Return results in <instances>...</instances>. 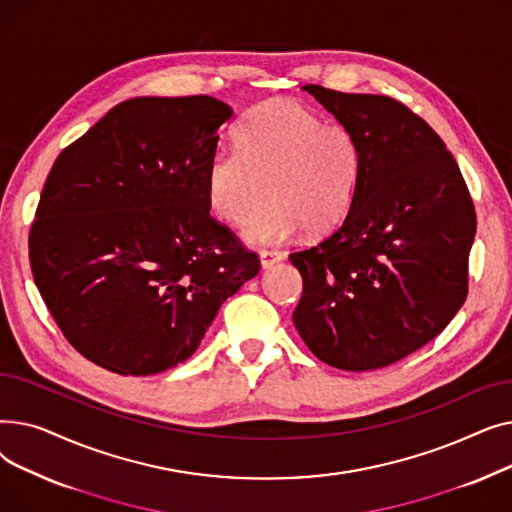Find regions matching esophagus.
Wrapping results in <instances>:
<instances>
[{
	"mask_svg": "<svg viewBox=\"0 0 512 512\" xmlns=\"http://www.w3.org/2000/svg\"><path fill=\"white\" fill-rule=\"evenodd\" d=\"M259 257H261V265L267 270V267H272L274 263L282 261V259H284V253H282V251H276V249H261Z\"/></svg>",
	"mask_w": 512,
	"mask_h": 512,
	"instance_id": "34e87169",
	"label": "esophagus"
}]
</instances>
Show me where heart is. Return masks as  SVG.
<instances>
[{"instance_id":"1","label":"heart","mask_w":512,"mask_h":512,"mask_svg":"<svg viewBox=\"0 0 512 512\" xmlns=\"http://www.w3.org/2000/svg\"><path fill=\"white\" fill-rule=\"evenodd\" d=\"M363 174V151L342 124H324L292 99L249 110L236 126V149L209 157L205 195L226 224L247 222L253 242H280L303 228L326 234L351 211Z\"/></svg>"}]
</instances>
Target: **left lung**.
<instances>
[{
	"mask_svg": "<svg viewBox=\"0 0 512 512\" xmlns=\"http://www.w3.org/2000/svg\"><path fill=\"white\" fill-rule=\"evenodd\" d=\"M363 151L344 222L290 253L303 276L294 326L344 371L388 367L436 338L469 292L475 207L436 130L388 95L305 85Z\"/></svg>",
	"mask_w": 512,
	"mask_h": 512,
	"instance_id": "obj_1",
	"label": "left lung"
}]
</instances>
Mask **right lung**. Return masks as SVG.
<instances>
[{
  "mask_svg": "<svg viewBox=\"0 0 512 512\" xmlns=\"http://www.w3.org/2000/svg\"><path fill=\"white\" fill-rule=\"evenodd\" d=\"M232 110L213 97L116 105L56 159L29 232L35 284L91 363L153 375L191 357L259 255L209 215L205 172Z\"/></svg>",
  "mask_w": 512,
  "mask_h": 512,
  "instance_id": "right-lung-1",
  "label": "right lung"
}]
</instances>
